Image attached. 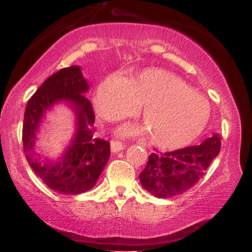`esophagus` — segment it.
Listing matches in <instances>:
<instances>
[{
	"mask_svg": "<svg viewBox=\"0 0 252 252\" xmlns=\"http://www.w3.org/2000/svg\"><path fill=\"white\" fill-rule=\"evenodd\" d=\"M110 148H111L112 153H118L124 149V144L121 142H117V141H112L111 144H110Z\"/></svg>",
	"mask_w": 252,
	"mask_h": 252,
	"instance_id": "1",
	"label": "esophagus"
}]
</instances>
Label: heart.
<instances>
[{
    "mask_svg": "<svg viewBox=\"0 0 252 252\" xmlns=\"http://www.w3.org/2000/svg\"><path fill=\"white\" fill-rule=\"evenodd\" d=\"M143 106L146 126L124 124L122 136L150 134L161 149H175L195 140L210 118V103L172 72L146 68L135 79L114 72L104 78L96 94L99 114L109 121L131 116Z\"/></svg>",
    "mask_w": 252,
    "mask_h": 252,
    "instance_id": "1",
    "label": "heart"
}]
</instances>
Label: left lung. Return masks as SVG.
<instances>
[{
	"label": "left lung",
	"instance_id": "1",
	"mask_svg": "<svg viewBox=\"0 0 252 252\" xmlns=\"http://www.w3.org/2000/svg\"><path fill=\"white\" fill-rule=\"evenodd\" d=\"M220 137L213 134L200 146L187 147L175 152L153 153L140 174V182L156 198L168 199L192 189L219 154Z\"/></svg>",
	"mask_w": 252,
	"mask_h": 252
}]
</instances>
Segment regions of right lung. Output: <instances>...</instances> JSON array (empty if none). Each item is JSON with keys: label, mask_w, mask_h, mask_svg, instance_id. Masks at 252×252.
<instances>
[{"label": "right lung", "mask_w": 252, "mask_h": 252, "mask_svg": "<svg viewBox=\"0 0 252 252\" xmlns=\"http://www.w3.org/2000/svg\"><path fill=\"white\" fill-rule=\"evenodd\" d=\"M90 86L79 66L63 68L42 83L26 106L22 141L27 162L52 190L76 195L96 185L110 156V143L94 137V114L84 94ZM63 103L74 112V134L57 159L36 152L37 134L54 106Z\"/></svg>", "instance_id": "1"}]
</instances>
